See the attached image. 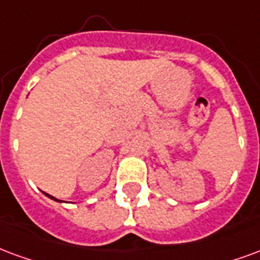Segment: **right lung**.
I'll use <instances>...</instances> for the list:
<instances>
[{
    "label": "right lung",
    "instance_id": "1",
    "mask_svg": "<svg viewBox=\"0 0 260 260\" xmlns=\"http://www.w3.org/2000/svg\"><path fill=\"white\" fill-rule=\"evenodd\" d=\"M44 194H45V196H47V197H49V199H51V200H55V201H57V203H60V200L55 199V197H53V196H49V194H47V193H44Z\"/></svg>",
    "mask_w": 260,
    "mask_h": 260
}]
</instances>
